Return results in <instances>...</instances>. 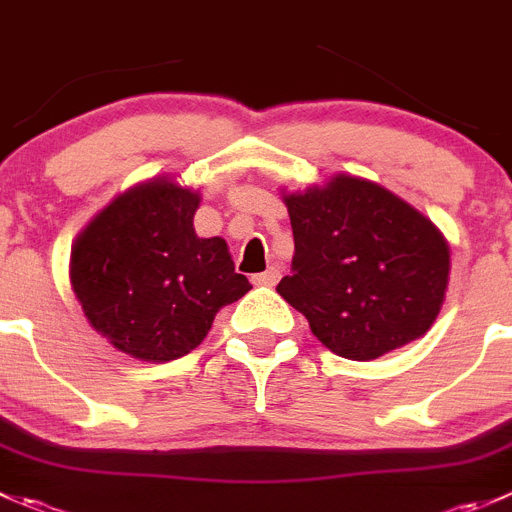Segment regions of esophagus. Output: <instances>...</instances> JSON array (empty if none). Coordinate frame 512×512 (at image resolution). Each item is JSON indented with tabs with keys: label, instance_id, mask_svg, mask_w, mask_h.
I'll list each match as a JSON object with an SVG mask.
<instances>
[{
	"label": "esophagus",
	"instance_id": "obj_1",
	"mask_svg": "<svg viewBox=\"0 0 512 512\" xmlns=\"http://www.w3.org/2000/svg\"><path fill=\"white\" fill-rule=\"evenodd\" d=\"M277 280H280V267H270V270H265V272H260V275L252 277V282H255V285H265V287H272Z\"/></svg>",
	"mask_w": 512,
	"mask_h": 512
}]
</instances>
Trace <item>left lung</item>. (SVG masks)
Listing matches in <instances>:
<instances>
[{"label": "left lung", "mask_w": 512, "mask_h": 512, "mask_svg": "<svg viewBox=\"0 0 512 512\" xmlns=\"http://www.w3.org/2000/svg\"><path fill=\"white\" fill-rule=\"evenodd\" d=\"M295 257L277 292L327 350L375 360L425 335L448 290L438 227L385 187L337 175L285 195Z\"/></svg>", "instance_id": "left-lung-1"}]
</instances>
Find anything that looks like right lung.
Instances as JSON below:
<instances>
[{"instance_id":"obj_1","label":"right lung","mask_w":512,"mask_h":512,"mask_svg":"<svg viewBox=\"0 0 512 512\" xmlns=\"http://www.w3.org/2000/svg\"><path fill=\"white\" fill-rule=\"evenodd\" d=\"M200 195L170 180L124 192L72 250V290L89 325L145 362L187 355L220 307L252 290L222 237H197Z\"/></svg>"}]
</instances>
